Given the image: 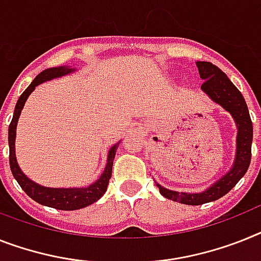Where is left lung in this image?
<instances>
[{"instance_id":"8db88e82","label":"left lung","mask_w":261,"mask_h":261,"mask_svg":"<svg viewBox=\"0 0 261 261\" xmlns=\"http://www.w3.org/2000/svg\"><path fill=\"white\" fill-rule=\"evenodd\" d=\"M201 80H204L201 85V90L208 94L212 100L223 106L225 110L231 113L238 126V144H236V161L231 171L224 175L215 185L210 187L207 191L200 194H186V192L170 191L167 188L158 185L159 192L164 198L171 199L174 201H179L181 204L200 205L208 201L218 200L219 198L224 196L235 187L240 179L244 176L251 163V146H252V120L249 117L248 107L246 100L243 98L242 93L236 89V86L228 76L223 73L218 66L212 65L211 62H196Z\"/></svg>"}]
</instances>
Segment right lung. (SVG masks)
I'll return each mask as SVG.
<instances>
[{"label":"right lung","mask_w":261,"mask_h":261,"mask_svg":"<svg viewBox=\"0 0 261 261\" xmlns=\"http://www.w3.org/2000/svg\"><path fill=\"white\" fill-rule=\"evenodd\" d=\"M73 71V69H66V67H54V69H47L36 76V80L29 85V87L21 94L18 102L15 105L13 119L9 124V163H10V170L14 176V179L18 181L23 191L28 194V196L36 200L37 203L47 207H53L57 210H63V211H74L86 207V205L93 204L94 201H97L102 195L106 192L109 180L111 178V171H113V161L115 158V151H117L118 144L111 147L109 152V159H107L106 168L103 174L100 175L95 183H93L89 187L85 188H47L37 185L30 179H28L22 171L19 170L17 159H15V150H14V141H15V128H17V122H18L19 114L23 109L26 99L29 97L32 91L36 89L37 85L45 82V81L53 80L57 76L65 75V74Z\"/></svg>","instance_id":"1"}]
</instances>
